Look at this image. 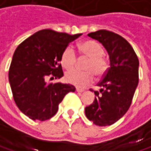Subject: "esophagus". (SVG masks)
I'll use <instances>...</instances> for the list:
<instances>
[{
    "instance_id": "esophagus-1",
    "label": "esophagus",
    "mask_w": 151,
    "mask_h": 151,
    "mask_svg": "<svg viewBox=\"0 0 151 151\" xmlns=\"http://www.w3.org/2000/svg\"><path fill=\"white\" fill-rule=\"evenodd\" d=\"M85 90L84 89H81V88H78V87H76V91H78V92H83Z\"/></svg>"
}]
</instances>
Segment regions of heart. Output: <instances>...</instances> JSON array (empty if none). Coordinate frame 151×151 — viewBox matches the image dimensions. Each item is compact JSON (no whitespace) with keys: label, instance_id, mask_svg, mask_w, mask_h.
Instances as JSON below:
<instances>
[{"label":"heart","instance_id":"obj_1","mask_svg":"<svg viewBox=\"0 0 151 151\" xmlns=\"http://www.w3.org/2000/svg\"><path fill=\"white\" fill-rule=\"evenodd\" d=\"M79 51L83 57L89 59L84 65L86 71L80 72L78 70H71L65 73V80L77 86H85L92 82L94 74L97 78L103 77L108 69V63L104 58V49L99 42L94 40H86L79 44ZM77 55L71 47L64 49L60 56L62 66L67 70L73 69L77 64Z\"/></svg>","mask_w":151,"mask_h":151}]
</instances>
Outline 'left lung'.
Returning a JSON list of instances; mask_svg holds the SVG:
<instances>
[{"instance_id": "obj_1", "label": "left lung", "mask_w": 151, "mask_h": 151, "mask_svg": "<svg viewBox=\"0 0 151 151\" xmlns=\"http://www.w3.org/2000/svg\"><path fill=\"white\" fill-rule=\"evenodd\" d=\"M110 56V67L97 85L93 103L86 107V116L99 126L111 125L129 110L138 84V58L130 44L122 36L107 30L90 33Z\"/></svg>"}]
</instances>
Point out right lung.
Wrapping results in <instances>:
<instances>
[{
    "instance_id": "1",
    "label": "right lung",
    "mask_w": 151,
    "mask_h": 151,
    "mask_svg": "<svg viewBox=\"0 0 151 151\" xmlns=\"http://www.w3.org/2000/svg\"><path fill=\"white\" fill-rule=\"evenodd\" d=\"M82 34L71 35L43 29L17 47L9 67L8 78L14 100L32 120H47L75 87L70 84L47 82L64 76L60 56L64 49Z\"/></svg>"
}]
</instances>
